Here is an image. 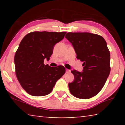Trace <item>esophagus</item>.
Here are the masks:
<instances>
[{
	"mask_svg": "<svg viewBox=\"0 0 125 125\" xmlns=\"http://www.w3.org/2000/svg\"><path fill=\"white\" fill-rule=\"evenodd\" d=\"M71 72V70H69V69H66V71H65V73H69Z\"/></svg>",
	"mask_w": 125,
	"mask_h": 125,
	"instance_id": "esophagus-1",
	"label": "esophagus"
}]
</instances>
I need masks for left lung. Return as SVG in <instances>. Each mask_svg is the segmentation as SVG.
Here are the masks:
<instances>
[{
    "instance_id": "8db88e82",
    "label": "left lung",
    "mask_w": 125,
    "mask_h": 125,
    "mask_svg": "<svg viewBox=\"0 0 125 125\" xmlns=\"http://www.w3.org/2000/svg\"><path fill=\"white\" fill-rule=\"evenodd\" d=\"M77 58L83 62V72L73 69L74 81L68 84L70 92L77 98L87 99L102 89L110 72V53L100 35L89 32H68Z\"/></svg>"
}]
</instances>
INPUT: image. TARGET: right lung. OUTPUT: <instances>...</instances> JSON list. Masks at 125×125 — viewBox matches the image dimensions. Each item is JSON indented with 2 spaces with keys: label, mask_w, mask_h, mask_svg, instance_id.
<instances>
[{
  "label": "right lung",
  "mask_w": 125,
  "mask_h": 125,
  "mask_svg": "<svg viewBox=\"0 0 125 125\" xmlns=\"http://www.w3.org/2000/svg\"><path fill=\"white\" fill-rule=\"evenodd\" d=\"M65 33L35 31L27 34L20 43L14 57L16 75L22 88L31 95L50 94L65 73L62 65L51 67L43 62L45 59L50 60L55 45Z\"/></svg>",
  "instance_id": "1"
}]
</instances>
